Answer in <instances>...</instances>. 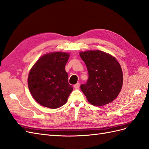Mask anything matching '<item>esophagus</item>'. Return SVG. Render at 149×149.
I'll use <instances>...</instances> for the list:
<instances>
[{"label":"esophagus","mask_w":149,"mask_h":149,"mask_svg":"<svg viewBox=\"0 0 149 149\" xmlns=\"http://www.w3.org/2000/svg\"><path fill=\"white\" fill-rule=\"evenodd\" d=\"M74 88L75 89H79V87H80V84L78 82V83H77L76 84H75L74 86Z\"/></svg>","instance_id":"esophagus-1"}]
</instances>
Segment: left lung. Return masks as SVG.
Returning <instances> with one entry per match:
<instances>
[{
	"label": "left lung",
	"instance_id": "left-lung-1",
	"mask_svg": "<svg viewBox=\"0 0 149 149\" xmlns=\"http://www.w3.org/2000/svg\"><path fill=\"white\" fill-rule=\"evenodd\" d=\"M89 74L87 83L81 85V91L91 104L101 106L114 101L123 84V72L119 62L104 52H80Z\"/></svg>",
	"mask_w": 149,
	"mask_h": 149
}]
</instances>
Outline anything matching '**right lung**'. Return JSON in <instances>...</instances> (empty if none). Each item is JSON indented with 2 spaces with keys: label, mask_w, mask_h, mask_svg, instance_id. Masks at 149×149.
Here are the masks:
<instances>
[{
  "label": "right lung",
  "mask_w": 149,
  "mask_h": 149,
  "mask_svg": "<svg viewBox=\"0 0 149 149\" xmlns=\"http://www.w3.org/2000/svg\"><path fill=\"white\" fill-rule=\"evenodd\" d=\"M70 55L53 52L38 59L28 75V87L35 101L45 107L56 109L66 103L73 90L65 69Z\"/></svg>",
  "instance_id": "add662e5"
}]
</instances>
